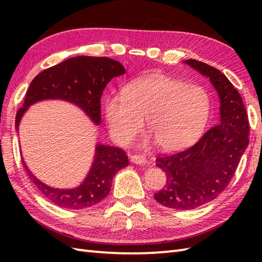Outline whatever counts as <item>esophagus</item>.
Masks as SVG:
<instances>
[{
	"label": "esophagus",
	"mask_w": 262,
	"mask_h": 262,
	"mask_svg": "<svg viewBox=\"0 0 262 262\" xmlns=\"http://www.w3.org/2000/svg\"><path fill=\"white\" fill-rule=\"evenodd\" d=\"M130 161L133 163L135 164H144L146 162V158L143 157V155H133V157H130Z\"/></svg>",
	"instance_id": "esophagus-1"
}]
</instances>
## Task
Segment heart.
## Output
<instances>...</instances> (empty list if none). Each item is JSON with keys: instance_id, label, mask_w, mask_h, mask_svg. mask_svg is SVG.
<instances>
[{"instance_id": "heart-1", "label": "heart", "mask_w": 262, "mask_h": 262, "mask_svg": "<svg viewBox=\"0 0 262 262\" xmlns=\"http://www.w3.org/2000/svg\"><path fill=\"white\" fill-rule=\"evenodd\" d=\"M120 98L104 102L111 137L121 146L134 142L146 119L148 134L164 151L192 145L210 116V99L204 88L168 76L143 77L121 89Z\"/></svg>"}]
</instances>
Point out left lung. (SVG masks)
<instances>
[{
  "mask_svg": "<svg viewBox=\"0 0 262 262\" xmlns=\"http://www.w3.org/2000/svg\"><path fill=\"white\" fill-rule=\"evenodd\" d=\"M209 77L221 100L220 124L192 146L157 157L166 183L154 198L173 209H193L215 199L229 186L249 144L250 124L240 93L221 71L196 59L185 60Z\"/></svg>",
  "mask_w": 262,
  "mask_h": 262,
  "instance_id": "left-lung-1",
  "label": "left lung"
}]
</instances>
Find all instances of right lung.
<instances>
[{
    "label": "right lung",
    "mask_w": 262,
    "mask_h": 262,
    "mask_svg": "<svg viewBox=\"0 0 262 262\" xmlns=\"http://www.w3.org/2000/svg\"><path fill=\"white\" fill-rule=\"evenodd\" d=\"M125 68L109 57L77 56L64 60L52 68L43 70L30 83L24 105L15 116V128L30 104L45 99H62L75 103L96 122L101 120L102 91L115 76L125 74ZM129 161L124 149L108 145H97L96 159L90 173L80 187L75 189H55L39 181L22 165L43 196L55 205L68 209H82L101 202L108 196L113 178Z\"/></svg>",
    "instance_id": "1"
}]
</instances>
